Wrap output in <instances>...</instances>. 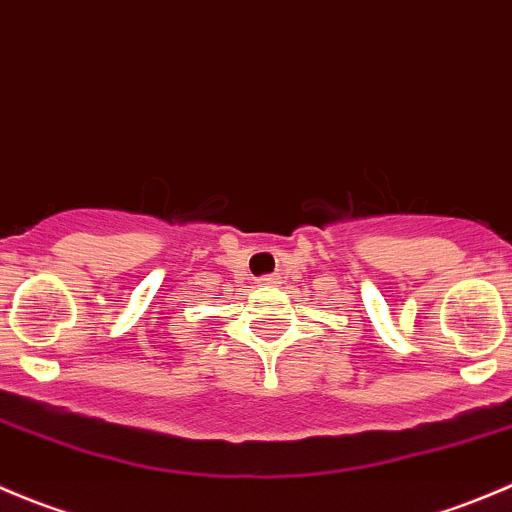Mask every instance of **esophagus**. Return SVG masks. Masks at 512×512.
Listing matches in <instances>:
<instances>
[{"label":"esophagus","mask_w":512,"mask_h":512,"mask_svg":"<svg viewBox=\"0 0 512 512\" xmlns=\"http://www.w3.org/2000/svg\"><path fill=\"white\" fill-rule=\"evenodd\" d=\"M260 285H267V287H275V285H280V275H265V277H260Z\"/></svg>","instance_id":"1"}]
</instances>
